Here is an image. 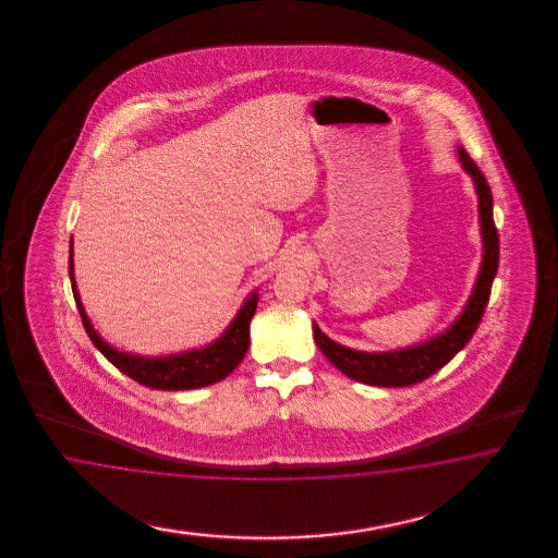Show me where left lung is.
Returning <instances> with one entry per match:
<instances>
[{
	"mask_svg": "<svg viewBox=\"0 0 558 558\" xmlns=\"http://www.w3.org/2000/svg\"><path fill=\"white\" fill-rule=\"evenodd\" d=\"M460 161L464 169L473 175L476 194H478V217H481V233L485 243L483 266L478 271V280L474 287L473 296L458 317V322L438 338L429 339L427 343L407 348L389 354H364L350 348H343L336 341L327 338L317 325H313L315 341L322 348L327 360L343 372L348 378H354L364 385L374 387H411L425 378H429L434 372L444 368L454 355L471 341V338L483 319V313L487 308L490 296V284L499 266V235L493 220V196L490 187L483 175V171L474 163L473 157L458 149Z\"/></svg>",
	"mask_w": 558,
	"mask_h": 558,
	"instance_id": "1",
	"label": "left lung"
}]
</instances>
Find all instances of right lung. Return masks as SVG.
<instances>
[{
  "label": "right lung",
  "mask_w": 558,
  "mask_h": 558,
  "mask_svg": "<svg viewBox=\"0 0 558 558\" xmlns=\"http://www.w3.org/2000/svg\"><path fill=\"white\" fill-rule=\"evenodd\" d=\"M69 278H71L73 299H75L77 311L82 315L85 331L92 339V343L120 372H124L126 376H131L143 387L157 390H187L208 387L235 371L236 364L243 360V355L250 348V322L257 308L255 292L245 301L235 322L231 323L229 329L225 331V336L217 339L213 345H208L204 350H196V352L169 355V357H141V355L124 354V352L110 348L89 325V319L85 317L84 304L80 301V294L75 288V280H73L71 250H69Z\"/></svg>",
  "instance_id": "obj_1"
}]
</instances>
